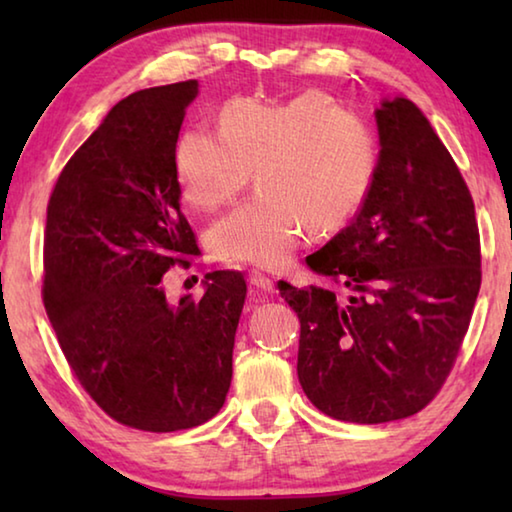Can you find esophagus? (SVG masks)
<instances>
[{"label":"esophagus","instance_id":"obj_1","mask_svg":"<svg viewBox=\"0 0 512 512\" xmlns=\"http://www.w3.org/2000/svg\"><path fill=\"white\" fill-rule=\"evenodd\" d=\"M250 284H253L257 291H273V287H275L271 277H268L262 271H257V268H253V271H250Z\"/></svg>","mask_w":512,"mask_h":512}]
</instances>
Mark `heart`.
<instances>
[{"label": "heart", "mask_w": 512, "mask_h": 512, "mask_svg": "<svg viewBox=\"0 0 512 512\" xmlns=\"http://www.w3.org/2000/svg\"><path fill=\"white\" fill-rule=\"evenodd\" d=\"M219 128L194 124L178 135L173 173L185 201L214 212L235 201L250 176L255 196L216 221L207 244L232 264L282 266L305 239L341 230L366 205L377 142L359 115L323 92L289 101L235 99Z\"/></svg>", "instance_id": "1"}]
</instances>
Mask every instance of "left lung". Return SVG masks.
Here are the masks:
<instances>
[{
    "mask_svg": "<svg viewBox=\"0 0 512 512\" xmlns=\"http://www.w3.org/2000/svg\"><path fill=\"white\" fill-rule=\"evenodd\" d=\"M379 160L348 228L307 257L350 289L280 282L300 318L298 379L329 418L379 424L422 411L461 350L481 287V241L470 189L413 101L375 110Z\"/></svg>",
    "mask_w": 512,
    "mask_h": 512,
    "instance_id": "left-lung-1",
    "label": "left lung"
}]
</instances>
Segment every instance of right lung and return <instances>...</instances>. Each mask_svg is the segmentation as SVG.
Wrapping results in <instances>:
<instances>
[{
  "mask_svg": "<svg viewBox=\"0 0 512 512\" xmlns=\"http://www.w3.org/2000/svg\"><path fill=\"white\" fill-rule=\"evenodd\" d=\"M198 81L121 99L60 171L47 205L42 300L94 402L126 427L169 433L214 418L228 395L246 300L239 271L205 275L171 305L162 277L198 255L173 173Z\"/></svg>",
  "mask_w": 512,
  "mask_h": 512,
  "instance_id": "1",
  "label": "right lung"
}]
</instances>
